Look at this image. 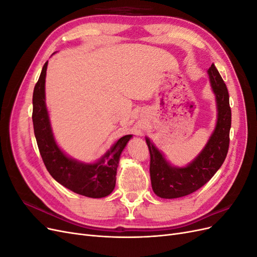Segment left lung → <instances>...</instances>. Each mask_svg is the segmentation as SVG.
Segmentation results:
<instances>
[{
    "mask_svg": "<svg viewBox=\"0 0 257 257\" xmlns=\"http://www.w3.org/2000/svg\"><path fill=\"white\" fill-rule=\"evenodd\" d=\"M211 88L215 95L217 120L212 135L196 159L185 167L169 164L164 155L146 137L150 152V177L152 190L162 198L186 196L205 185L222 166L229 147L231 110L228 91L214 64L208 69Z\"/></svg>",
    "mask_w": 257,
    "mask_h": 257,
    "instance_id": "8db88e82",
    "label": "left lung"
}]
</instances>
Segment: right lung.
I'll return each instance as SVG.
<instances>
[{"instance_id": "right-lung-1", "label": "right lung", "mask_w": 257, "mask_h": 257, "mask_svg": "<svg viewBox=\"0 0 257 257\" xmlns=\"http://www.w3.org/2000/svg\"><path fill=\"white\" fill-rule=\"evenodd\" d=\"M48 61L33 92V126L38 149L44 164L54 180L66 189L91 198L108 196L115 185V175L120 155L132 135L121 137L96 163L85 164L68 158L57 145L52 134L45 102V79Z\"/></svg>"}]
</instances>
